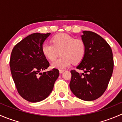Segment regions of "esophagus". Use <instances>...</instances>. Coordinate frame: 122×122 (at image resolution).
<instances>
[{"mask_svg": "<svg viewBox=\"0 0 122 122\" xmlns=\"http://www.w3.org/2000/svg\"><path fill=\"white\" fill-rule=\"evenodd\" d=\"M64 71V70H59V72H60V74L62 73V72H63Z\"/></svg>", "mask_w": 122, "mask_h": 122, "instance_id": "34e87169", "label": "esophagus"}]
</instances>
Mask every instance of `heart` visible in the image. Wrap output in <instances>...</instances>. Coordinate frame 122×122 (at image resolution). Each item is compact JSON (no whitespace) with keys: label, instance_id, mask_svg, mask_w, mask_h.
<instances>
[{"label":"heart","instance_id":"heart-1","mask_svg":"<svg viewBox=\"0 0 122 122\" xmlns=\"http://www.w3.org/2000/svg\"><path fill=\"white\" fill-rule=\"evenodd\" d=\"M42 53L46 58L53 61L61 51V56L51 63L52 68L64 69L72 64H77L83 60L86 54L84 41L76 39L67 34H59L52 38V43L46 42L42 47Z\"/></svg>","mask_w":122,"mask_h":122}]
</instances>
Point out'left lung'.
<instances>
[{
  "mask_svg": "<svg viewBox=\"0 0 122 122\" xmlns=\"http://www.w3.org/2000/svg\"><path fill=\"white\" fill-rule=\"evenodd\" d=\"M83 33L86 54L77 68L84 73L71 70L70 87L79 99L93 101L102 96L107 87L113 71V57L110 45L102 36L92 31Z\"/></svg>",
  "mask_w": 122,
  "mask_h": 122,
  "instance_id": "8db88e82",
  "label": "left lung"
}]
</instances>
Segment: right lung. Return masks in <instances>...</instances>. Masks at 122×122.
I'll return each instance as SVG.
<instances>
[{"instance_id":"obj_1","label":"right lung","mask_w":122,"mask_h":122,"mask_svg":"<svg viewBox=\"0 0 122 122\" xmlns=\"http://www.w3.org/2000/svg\"><path fill=\"white\" fill-rule=\"evenodd\" d=\"M51 33H34L28 35L13 48L10 67L14 83L20 96L36 103L45 99L52 91L59 76L58 69L46 72L50 63L42 47Z\"/></svg>"}]
</instances>
